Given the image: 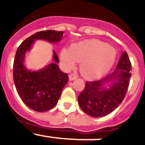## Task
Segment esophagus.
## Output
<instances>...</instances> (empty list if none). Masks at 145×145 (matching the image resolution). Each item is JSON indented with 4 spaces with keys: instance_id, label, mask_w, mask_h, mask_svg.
Here are the masks:
<instances>
[{
    "instance_id": "esophagus-1",
    "label": "esophagus",
    "mask_w": 145,
    "mask_h": 145,
    "mask_svg": "<svg viewBox=\"0 0 145 145\" xmlns=\"http://www.w3.org/2000/svg\"><path fill=\"white\" fill-rule=\"evenodd\" d=\"M76 78H77V76L75 75V74L72 73L69 75V79H70V80H73Z\"/></svg>"
}]
</instances>
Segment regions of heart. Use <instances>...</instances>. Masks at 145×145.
I'll use <instances>...</instances> for the list:
<instances>
[{
	"mask_svg": "<svg viewBox=\"0 0 145 145\" xmlns=\"http://www.w3.org/2000/svg\"><path fill=\"white\" fill-rule=\"evenodd\" d=\"M116 52L107 43L98 40H88L77 43L71 50H62L61 59L65 67L72 68L76 61H81L80 72L87 78H96L111 68Z\"/></svg>",
	"mask_w": 145,
	"mask_h": 145,
	"instance_id": "b5f03b06",
	"label": "heart"
}]
</instances>
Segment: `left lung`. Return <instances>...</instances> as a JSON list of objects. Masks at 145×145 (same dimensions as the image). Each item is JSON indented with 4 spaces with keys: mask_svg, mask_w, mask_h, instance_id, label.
Segmentation results:
<instances>
[{
    "mask_svg": "<svg viewBox=\"0 0 145 145\" xmlns=\"http://www.w3.org/2000/svg\"><path fill=\"white\" fill-rule=\"evenodd\" d=\"M131 67L127 53L122 52L114 72L102 80L87 81L78 98L82 110L88 116L99 118L107 116L117 108L128 91L131 76ZM109 82L111 83V87L105 89L103 85Z\"/></svg>",
    "mask_w": 145,
    "mask_h": 145,
    "instance_id": "obj_1",
    "label": "left lung"
}]
</instances>
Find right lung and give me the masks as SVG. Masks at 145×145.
I'll list each match as a JSON object with an SVG mask.
<instances>
[{"label":"right lung","mask_w":145,"mask_h":145,"mask_svg":"<svg viewBox=\"0 0 145 145\" xmlns=\"http://www.w3.org/2000/svg\"><path fill=\"white\" fill-rule=\"evenodd\" d=\"M62 35V31L48 29L38 32L25 40L16 50L13 66L15 86L23 102L37 112H46L55 107L69 78L67 74L59 70L57 65L59 60L54 52V63L38 71H30L24 66L25 52L30 49L35 40L57 43L61 40Z\"/></svg>","instance_id":"right-lung-1"}]
</instances>
